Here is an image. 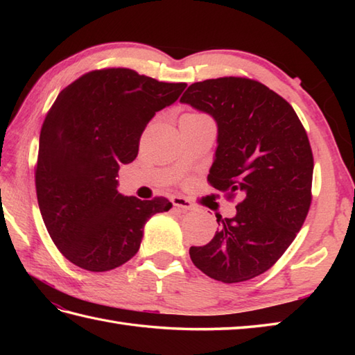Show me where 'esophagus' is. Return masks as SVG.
<instances>
[{"label": "esophagus", "instance_id": "esophagus-1", "mask_svg": "<svg viewBox=\"0 0 355 355\" xmlns=\"http://www.w3.org/2000/svg\"><path fill=\"white\" fill-rule=\"evenodd\" d=\"M171 202H172L173 206H177V207L183 209V210H193L195 209V206L192 205V201H189V200L184 198V197H178V195H175V197H172Z\"/></svg>", "mask_w": 355, "mask_h": 355}]
</instances>
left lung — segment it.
<instances>
[{
    "instance_id": "8db88e82",
    "label": "left lung",
    "mask_w": 355,
    "mask_h": 355,
    "mask_svg": "<svg viewBox=\"0 0 355 355\" xmlns=\"http://www.w3.org/2000/svg\"><path fill=\"white\" fill-rule=\"evenodd\" d=\"M180 102L216 122L207 180L229 198H241L235 216L216 215L220 229L209 244L189 248L191 259L215 281H248L281 258L310 210L308 135L291 105L252 79L195 82Z\"/></svg>"
}]
</instances>
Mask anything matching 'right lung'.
<instances>
[{"label":"right lung","mask_w":355,"mask_h":355,"mask_svg":"<svg viewBox=\"0 0 355 355\" xmlns=\"http://www.w3.org/2000/svg\"><path fill=\"white\" fill-rule=\"evenodd\" d=\"M184 88L130 69H105L56 97L41 128L35 183L49 235L74 266H123L139 252L149 218L172 207L163 197L119 193L117 172L137 157L149 120Z\"/></svg>","instance_id":"obj_1"}]
</instances>
